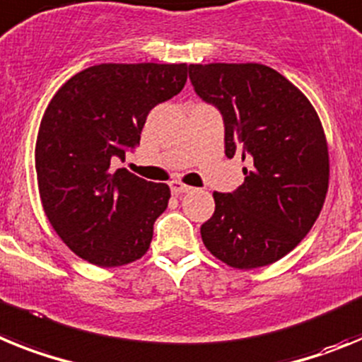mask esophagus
I'll return each mask as SVG.
<instances>
[{"instance_id": "obj_1", "label": "esophagus", "mask_w": 362, "mask_h": 362, "mask_svg": "<svg viewBox=\"0 0 362 362\" xmlns=\"http://www.w3.org/2000/svg\"><path fill=\"white\" fill-rule=\"evenodd\" d=\"M171 193L173 194H182V193H189L191 189H193V187H189V185H185V184H182V182H178V180H175V182H171Z\"/></svg>"}]
</instances>
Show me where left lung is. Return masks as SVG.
<instances>
[{
	"label": "left lung",
	"mask_w": 362,
	"mask_h": 362,
	"mask_svg": "<svg viewBox=\"0 0 362 362\" xmlns=\"http://www.w3.org/2000/svg\"><path fill=\"white\" fill-rule=\"evenodd\" d=\"M189 78L224 116L226 156L242 151L247 162L237 191L213 193L204 246L229 268L269 266L310 233L325 206L329 155L319 115L303 90L262 64H193Z\"/></svg>",
	"instance_id": "1"
}]
</instances>
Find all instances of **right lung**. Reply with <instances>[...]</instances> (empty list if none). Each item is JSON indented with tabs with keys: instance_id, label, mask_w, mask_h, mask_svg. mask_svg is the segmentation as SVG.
Segmentation results:
<instances>
[{
	"instance_id": "add662e5",
	"label": "right lung",
	"mask_w": 362,
	"mask_h": 362,
	"mask_svg": "<svg viewBox=\"0 0 362 362\" xmlns=\"http://www.w3.org/2000/svg\"><path fill=\"white\" fill-rule=\"evenodd\" d=\"M185 80V64L94 65L69 78L47 105L34 151L37 189L52 229L80 259L118 268L149 250L169 185L115 162L140 142L151 109Z\"/></svg>"
}]
</instances>
